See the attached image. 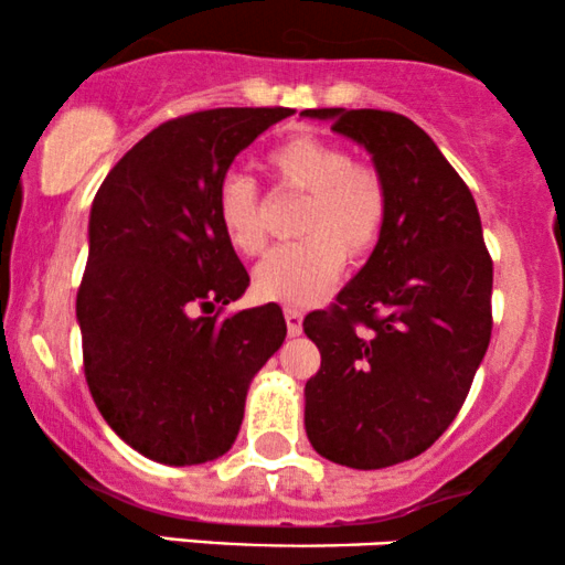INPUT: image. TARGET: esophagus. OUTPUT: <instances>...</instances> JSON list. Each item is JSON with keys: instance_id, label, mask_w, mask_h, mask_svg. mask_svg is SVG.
<instances>
[{"instance_id": "esophagus-1", "label": "esophagus", "mask_w": 565, "mask_h": 565, "mask_svg": "<svg viewBox=\"0 0 565 565\" xmlns=\"http://www.w3.org/2000/svg\"><path fill=\"white\" fill-rule=\"evenodd\" d=\"M285 324H288V335H301L303 315L294 307H285Z\"/></svg>"}]
</instances>
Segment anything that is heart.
I'll return each instance as SVG.
<instances>
[{
	"instance_id": "b5f03b06",
	"label": "heart",
	"mask_w": 565,
	"mask_h": 565,
	"mask_svg": "<svg viewBox=\"0 0 565 565\" xmlns=\"http://www.w3.org/2000/svg\"><path fill=\"white\" fill-rule=\"evenodd\" d=\"M277 188L307 192L298 214L301 241L280 245L254 269V290L264 301L309 307L338 280L347 254L364 258L388 224V184L370 163L328 139L298 135L269 150ZM216 218L237 254L256 256L267 245L264 198L243 171H230L216 188Z\"/></svg>"
}]
</instances>
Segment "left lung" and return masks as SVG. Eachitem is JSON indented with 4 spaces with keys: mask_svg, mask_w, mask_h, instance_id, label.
<instances>
[{
    "mask_svg": "<svg viewBox=\"0 0 565 565\" xmlns=\"http://www.w3.org/2000/svg\"><path fill=\"white\" fill-rule=\"evenodd\" d=\"M373 152L388 224L335 303L303 320L322 364L307 436L322 457L375 470L423 455L452 426L492 338V256L468 184L391 110H303Z\"/></svg>",
    "mask_w": 565,
    "mask_h": 565,
    "instance_id": "left-lung-1",
    "label": "left lung"
}]
</instances>
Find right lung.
<instances>
[{
	"label": "right lung",
	"mask_w": 565,
	"mask_h": 565,
	"mask_svg": "<svg viewBox=\"0 0 565 565\" xmlns=\"http://www.w3.org/2000/svg\"><path fill=\"white\" fill-rule=\"evenodd\" d=\"M290 108H214L142 137L99 184L76 294L99 415L163 466L222 457L248 383L282 347L277 303L224 315L250 277L216 218L222 177Z\"/></svg>",
	"instance_id": "add662e5"
}]
</instances>
